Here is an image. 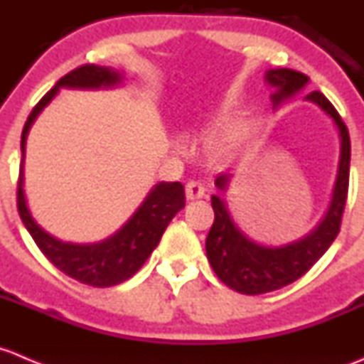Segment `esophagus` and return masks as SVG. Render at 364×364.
I'll use <instances>...</instances> for the list:
<instances>
[{
  "instance_id": "esophagus-1",
  "label": "esophagus",
  "mask_w": 364,
  "mask_h": 364,
  "mask_svg": "<svg viewBox=\"0 0 364 364\" xmlns=\"http://www.w3.org/2000/svg\"><path fill=\"white\" fill-rule=\"evenodd\" d=\"M205 193H207V189H205L203 186H201L200 182H187L186 183V196L187 200H198V198H203Z\"/></svg>"
}]
</instances>
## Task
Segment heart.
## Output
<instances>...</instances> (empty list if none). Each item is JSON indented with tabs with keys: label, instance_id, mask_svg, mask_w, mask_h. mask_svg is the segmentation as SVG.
<instances>
[{
	"label": "heart",
	"instance_id": "obj_1",
	"mask_svg": "<svg viewBox=\"0 0 364 364\" xmlns=\"http://www.w3.org/2000/svg\"><path fill=\"white\" fill-rule=\"evenodd\" d=\"M244 139H246V129H244L242 125L228 129V131H225L223 134H219L218 138H214L210 141L212 156L219 157V159H226V157L233 156V154L242 146ZM177 149H183L181 141H177Z\"/></svg>",
	"mask_w": 364,
	"mask_h": 364
}]
</instances>
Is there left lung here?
Listing matches in <instances>:
<instances>
[{"label":"left lung","instance_id":"1","mask_svg":"<svg viewBox=\"0 0 364 364\" xmlns=\"http://www.w3.org/2000/svg\"><path fill=\"white\" fill-rule=\"evenodd\" d=\"M265 82L274 93L271 95L272 107H279L285 100L303 92L309 82L308 75L290 68H271L265 72ZM304 100L318 106L333 120L340 136V161L334 181L329 207L315 228L292 242L282 246H269L251 239L235 223L228 210V203L219 194H212L214 225L207 235L205 250L212 269L225 285L246 296L272 292L283 289L311 269V265L329 250L340 232L341 215L348 191V168H350V138L343 120L333 104L320 92H311ZM233 175L230 171L215 177V187L226 193Z\"/></svg>","mask_w":364,"mask_h":364}]
</instances>
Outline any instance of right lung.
<instances>
[{
	"label": "right lung",
	"mask_w": 364,
	"mask_h": 364,
	"mask_svg": "<svg viewBox=\"0 0 364 364\" xmlns=\"http://www.w3.org/2000/svg\"><path fill=\"white\" fill-rule=\"evenodd\" d=\"M124 79L125 74L122 70L93 63L82 65L68 72L33 107L21 136L23 161H21L19 186H17V208L24 226L55 267L77 282L99 289L118 285L141 269L146 258L159 244L171 219L186 207L183 186L181 182H157L146 194L143 203L136 208L134 214L113 235L99 242H67L46 232L35 221L28 208L26 194H24V152H26V139L31 125L61 88L109 90L120 86Z\"/></svg>",
	"instance_id": "add662e5"
}]
</instances>
